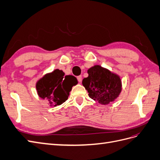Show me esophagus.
Instances as JSON below:
<instances>
[{
  "mask_svg": "<svg viewBox=\"0 0 160 160\" xmlns=\"http://www.w3.org/2000/svg\"><path fill=\"white\" fill-rule=\"evenodd\" d=\"M77 80H78V81L80 82V83H81V82L82 81V76H81V75H79V76L77 77Z\"/></svg>",
  "mask_w": 160,
  "mask_h": 160,
  "instance_id": "obj_1",
  "label": "esophagus"
}]
</instances>
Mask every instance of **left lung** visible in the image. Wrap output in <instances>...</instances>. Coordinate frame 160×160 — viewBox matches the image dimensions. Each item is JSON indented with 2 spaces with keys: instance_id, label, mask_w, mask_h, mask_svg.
<instances>
[{
  "instance_id": "obj_1",
  "label": "left lung",
  "mask_w": 160,
  "mask_h": 160,
  "mask_svg": "<svg viewBox=\"0 0 160 160\" xmlns=\"http://www.w3.org/2000/svg\"><path fill=\"white\" fill-rule=\"evenodd\" d=\"M88 77L82 84L88 91L89 98L101 105H108L119 96L122 90L120 77L100 65H94L88 70Z\"/></svg>"
}]
</instances>
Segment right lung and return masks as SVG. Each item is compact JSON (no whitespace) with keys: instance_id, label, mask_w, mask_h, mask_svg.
Masks as SVG:
<instances>
[{"instance_id":"obj_1","label":"right lung","mask_w":160,"mask_h":160,"mask_svg":"<svg viewBox=\"0 0 160 160\" xmlns=\"http://www.w3.org/2000/svg\"><path fill=\"white\" fill-rule=\"evenodd\" d=\"M77 83L75 77L65 75L63 71L57 69L38 79L36 89L39 98L47 99L51 107H56L65 102L72 86Z\"/></svg>"}]
</instances>
